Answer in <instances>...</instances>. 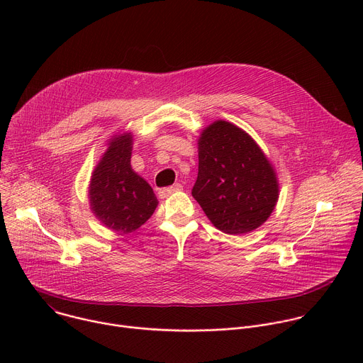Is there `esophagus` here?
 I'll list each match as a JSON object with an SVG mask.
<instances>
[{
  "label": "esophagus",
  "mask_w": 363,
  "mask_h": 363,
  "mask_svg": "<svg viewBox=\"0 0 363 363\" xmlns=\"http://www.w3.org/2000/svg\"><path fill=\"white\" fill-rule=\"evenodd\" d=\"M182 185L181 184H175V185H172V186H167V188H161L160 191H158V194H160V196L161 198H167L168 195H171V194H174V192H178V191H182Z\"/></svg>",
  "instance_id": "1"
}]
</instances>
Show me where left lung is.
Masks as SVG:
<instances>
[{
  "mask_svg": "<svg viewBox=\"0 0 363 363\" xmlns=\"http://www.w3.org/2000/svg\"><path fill=\"white\" fill-rule=\"evenodd\" d=\"M198 177L192 196L227 234L260 227L274 210L279 185L258 145L240 128L218 121L198 142Z\"/></svg>",
  "mask_w": 363,
  "mask_h": 363,
  "instance_id": "left-lung-1",
  "label": "left lung"
}]
</instances>
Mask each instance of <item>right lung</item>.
<instances>
[{
  "label": "right lung",
  "instance_id": "add662e5",
  "mask_svg": "<svg viewBox=\"0 0 363 363\" xmlns=\"http://www.w3.org/2000/svg\"><path fill=\"white\" fill-rule=\"evenodd\" d=\"M132 136L111 142L90 181V205L96 217L118 233H132L145 224L158 205L150 185L130 167Z\"/></svg>",
  "mask_w": 363,
  "mask_h": 363
}]
</instances>
